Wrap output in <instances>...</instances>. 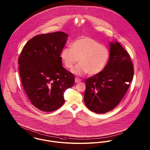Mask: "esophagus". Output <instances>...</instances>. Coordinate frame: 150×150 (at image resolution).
<instances>
[{
	"label": "esophagus",
	"instance_id": "esophagus-1",
	"mask_svg": "<svg viewBox=\"0 0 150 150\" xmlns=\"http://www.w3.org/2000/svg\"><path fill=\"white\" fill-rule=\"evenodd\" d=\"M81 81V79H80V78H78V77H76L75 78V82L76 83H79Z\"/></svg>",
	"mask_w": 150,
	"mask_h": 150
}]
</instances>
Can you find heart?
I'll return each instance as SVG.
<instances>
[{"label": "heart", "mask_w": 150, "mask_h": 150, "mask_svg": "<svg viewBox=\"0 0 150 150\" xmlns=\"http://www.w3.org/2000/svg\"><path fill=\"white\" fill-rule=\"evenodd\" d=\"M66 68L70 69L79 59L80 64L74 67L73 73L83 76L88 73L91 76L99 74L106 66L110 51L106 46L88 37L81 38L71 44V48H64L60 54Z\"/></svg>", "instance_id": "heart-1"}]
</instances>
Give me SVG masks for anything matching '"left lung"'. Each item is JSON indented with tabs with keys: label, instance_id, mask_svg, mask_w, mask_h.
Returning a JSON list of instances; mask_svg holds the SVG:
<instances>
[{
	"label": "left lung",
	"instance_id": "obj_1",
	"mask_svg": "<svg viewBox=\"0 0 150 150\" xmlns=\"http://www.w3.org/2000/svg\"><path fill=\"white\" fill-rule=\"evenodd\" d=\"M110 57L99 74L86 80L84 100L91 111L103 114L122 99L132 82L134 69L128 52L118 42L110 43Z\"/></svg>",
	"mask_w": 150,
	"mask_h": 150
}]
</instances>
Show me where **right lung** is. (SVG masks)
<instances>
[{"mask_svg":"<svg viewBox=\"0 0 150 150\" xmlns=\"http://www.w3.org/2000/svg\"><path fill=\"white\" fill-rule=\"evenodd\" d=\"M67 37L63 32L37 35L26 43L18 58L23 89L32 105L43 111L61 107L64 92L74 84L60 57Z\"/></svg>","mask_w":150,"mask_h":150,"instance_id":"obj_1","label":"right lung"}]
</instances>
